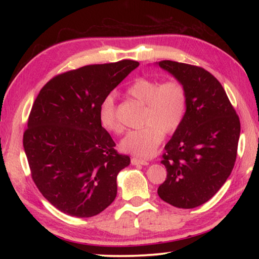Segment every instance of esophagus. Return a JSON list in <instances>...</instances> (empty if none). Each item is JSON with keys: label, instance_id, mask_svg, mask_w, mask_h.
Masks as SVG:
<instances>
[{"label": "esophagus", "instance_id": "34e87169", "mask_svg": "<svg viewBox=\"0 0 259 259\" xmlns=\"http://www.w3.org/2000/svg\"><path fill=\"white\" fill-rule=\"evenodd\" d=\"M131 164H134V165H138V164L147 165L148 162L146 160H140V159H138V157H133V159H131Z\"/></svg>", "mask_w": 259, "mask_h": 259}]
</instances>
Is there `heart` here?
<instances>
[{
    "label": "heart",
    "instance_id": "1",
    "mask_svg": "<svg viewBox=\"0 0 259 259\" xmlns=\"http://www.w3.org/2000/svg\"><path fill=\"white\" fill-rule=\"evenodd\" d=\"M126 93L145 105L143 123L146 125L130 131L121 142V150L138 157H150L163 140V134L172 135L181 126L187 107L186 89L176 78L161 82L157 78L138 77ZM99 121L108 133L120 135L123 131L112 96L100 104Z\"/></svg>",
    "mask_w": 259,
    "mask_h": 259
}]
</instances>
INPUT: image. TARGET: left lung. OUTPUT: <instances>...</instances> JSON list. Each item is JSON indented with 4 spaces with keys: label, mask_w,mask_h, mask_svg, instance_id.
<instances>
[{
    "label": "left lung",
    "mask_w": 259,
    "mask_h": 259,
    "mask_svg": "<svg viewBox=\"0 0 259 259\" xmlns=\"http://www.w3.org/2000/svg\"><path fill=\"white\" fill-rule=\"evenodd\" d=\"M159 66L185 87L187 107L181 126L164 147L161 163L166 178L157 194L174 207L192 209L211 199L233 170L240 119L211 73L171 60H161Z\"/></svg>",
    "instance_id": "left-lung-1"
}]
</instances>
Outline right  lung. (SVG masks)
Here are the masks:
<instances>
[{
    "label": "right lung",
    "instance_id": "add662e5",
    "mask_svg": "<svg viewBox=\"0 0 259 259\" xmlns=\"http://www.w3.org/2000/svg\"><path fill=\"white\" fill-rule=\"evenodd\" d=\"M139 63L88 65L58 74L30 109L23 144L30 175L61 212L93 217L116 196V177L130 163L99 121V107Z\"/></svg>",
    "mask_w": 259,
    "mask_h": 259
}]
</instances>
